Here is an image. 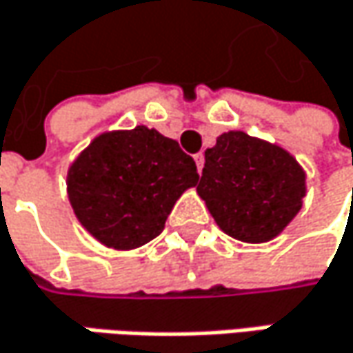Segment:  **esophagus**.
Instances as JSON below:
<instances>
[{"label": "esophagus", "mask_w": 353, "mask_h": 353, "mask_svg": "<svg viewBox=\"0 0 353 353\" xmlns=\"http://www.w3.org/2000/svg\"><path fill=\"white\" fill-rule=\"evenodd\" d=\"M194 159H196V165H197V172L201 174V170H203V161H205V157H203V154L199 152V154H196L194 156Z\"/></svg>", "instance_id": "obj_1"}]
</instances>
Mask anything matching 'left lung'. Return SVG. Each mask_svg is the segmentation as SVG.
I'll return each instance as SVG.
<instances>
[{"mask_svg":"<svg viewBox=\"0 0 353 353\" xmlns=\"http://www.w3.org/2000/svg\"><path fill=\"white\" fill-rule=\"evenodd\" d=\"M197 194L228 236L259 243L276 238L296 218L305 176L278 145L228 132L205 150Z\"/></svg>","mask_w":353,"mask_h":353,"instance_id":"left-lung-1","label":"left lung"}]
</instances>
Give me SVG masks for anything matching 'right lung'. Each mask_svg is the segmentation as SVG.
Wrapping results in <instances>:
<instances>
[{
  "instance_id": "add662e5",
  "label": "right lung",
  "mask_w": 353,
  "mask_h": 353,
  "mask_svg": "<svg viewBox=\"0 0 353 353\" xmlns=\"http://www.w3.org/2000/svg\"><path fill=\"white\" fill-rule=\"evenodd\" d=\"M197 179L194 157L176 139L137 125L95 137L70 168L68 194L94 238L132 250L161 234L177 197Z\"/></svg>"
}]
</instances>
